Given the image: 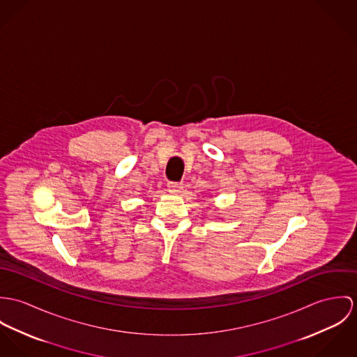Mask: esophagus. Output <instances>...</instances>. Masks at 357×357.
<instances>
[{
    "label": "esophagus",
    "mask_w": 357,
    "mask_h": 357,
    "mask_svg": "<svg viewBox=\"0 0 357 357\" xmlns=\"http://www.w3.org/2000/svg\"><path fill=\"white\" fill-rule=\"evenodd\" d=\"M167 188H168V192L178 195V193H181V192L183 190V183H179V182H169V183L167 185Z\"/></svg>",
    "instance_id": "1"
}]
</instances>
